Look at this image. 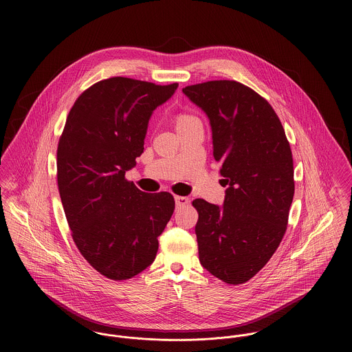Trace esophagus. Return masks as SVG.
Instances as JSON below:
<instances>
[{
	"mask_svg": "<svg viewBox=\"0 0 352 352\" xmlns=\"http://www.w3.org/2000/svg\"><path fill=\"white\" fill-rule=\"evenodd\" d=\"M175 201H176V206H177V207H182V206L188 204L190 199L186 198V197H175Z\"/></svg>",
	"mask_w": 352,
	"mask_h": 352,
	"instance_id": "34e87169",
	"label": "esophagus"
}]
</instances>
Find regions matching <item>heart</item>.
I'll return each instance as SVG.
<instances>
[{
	"instance_id": "1",
	"label": "heart",
	"mask_w": 352,
	"mask_h": 352,
	"mask_svg": "<svg viewBox=\"0 0 352 352\" xmlns=\"http://www.w3.org/2000/svg\"><path fill=\"white\" fill-rule=\"evenodd\" d=\"M191 118H194V116H190V115H182V116H179L177 122H183V120H187V119H191Z\"/></svg>"
}]
</instances>
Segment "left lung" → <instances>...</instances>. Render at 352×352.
Returning <instances> with one entry per match:
<instances>
[{"label":"left lung","mask_w":352,"mask_h":352,"mask_svg":"<svg viewBox=\"0 0 352 352\" xmlns=\"http://www.w3.org/2000/svg\"><path fill=\"white\" fill-rule=\"evenodd\" d=\"M207 115L212 154L225 177L222 206L195 199L199 261L229 285L253 278L278 250L294 197V168L283 126L251 88L229 80L183 88Z\"/></svg>","instance_id":"obj_1"}]
</instances>
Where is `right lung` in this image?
<instances>
[{"label": "right lung", "mask_w": 352, "mask_h": 352, "mask_svg": "<svg viewBox=\"0 0 352 352\" xmlns=\"http://www.w3.org/2000/svg\"><path fill=\"white\" fill-rule=\"evenodd\" d=\"M179 84L112 77L72 107L56 151V180L72 237L85 260L112 280L130 279L155 258L175 199L124 179L144 153L153 111Z\"/></svg>", "instance_id": "obj_1"}]
</instances>
